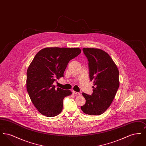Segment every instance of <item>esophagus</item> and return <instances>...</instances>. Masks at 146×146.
<instances>
[{
	"mask_svg": "<svg viewBox=\"0 0 146 146\" xmlns=\"http://www.w3.org/2000/svg\"><path fill=\"white\" fill-rule=\"evenodd\" d=\"M73 94H74L75 95H80V92H76V91H73Z\"/></svg>",
	"mask_w": 146,
	"mask_h": 146,
	"instance_id": "obj_1",
	"label": "esophagus"
}]
</instances>
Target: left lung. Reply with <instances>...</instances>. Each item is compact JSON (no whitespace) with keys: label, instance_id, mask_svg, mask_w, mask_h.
<instances>
[{"label":"left lung","instance_id":"obj_1","mask_svg":"<svg viewBox=\"0 0 146 146\" xmlns=\"http://www.w3.org/2000/svg\"><path fill=\"white\" fill-rule=\"evenodd\" d=\"M87 57L91 82H94L93 93L84 92L85 104L81 107L84 113L100 115L110 107L119 86V70L110 56L104 50L83 48Z\"/></svg>","mask_w":146,"mask_h":146}]
</instances>
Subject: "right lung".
I'll return each mask as SVG.
<instances>
[{
  "mask_svg": "<svg viewBox=\"0 0 146 146\" xmlns=\"http://www.w3.org/2000/svg\"><path fill=\"white\" fill-rule=\"evenodd\" d=\"M80 52L77 48H46L35 56L27 71L26 86L33 104L42 115L55 117L62 111L63 99L72 92L53 83L63 77L69 62Z\"/></svg>",
  "mask_w": 146,
  "mask_h": 146,
  "instance_id": "right-lung-1",
  "label": "right lung"
}]
</instances>
